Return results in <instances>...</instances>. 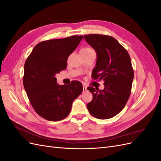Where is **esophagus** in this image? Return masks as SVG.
I'll return each mask as SVG.
<instances>
[{
  "label": "esophagus",
  "mask_w": 161,
  "mask_h": 161,
  "mask_svg": "<svg viewBox=\"0 0 161 161\" xmlns=\"http://www.w3.org/2000/svg\"><path fill=\"white\" fill-rule=\"evenodd\" d=\"M87 90L86 86L85 85H83V92H85Z\"/></svg>",
  "instance_id": "34e87169"
}]
</instances>
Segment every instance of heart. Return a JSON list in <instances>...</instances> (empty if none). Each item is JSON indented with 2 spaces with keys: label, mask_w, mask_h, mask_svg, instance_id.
Instances as JSON below:
<instances>
[{
  "label": "heart",
  "mask_w": 161,
  "mask_h": 161,
  "mask_svg": "<svg viewBox=\"0 0 161 161\" xmlns=\"http://www.w3.org/2000/svg\"><path fill=\"white\" fill-rule=\"evenodd\" d=\"M82 50H91V48H83Z\"/></svg>",
  "instance_id": "heart-1"
}]
</instances>
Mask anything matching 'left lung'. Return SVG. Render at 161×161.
<instances>
[{
  "label": "left lung",
  "instance_id": "1",
  "mask_svg": "<svg viewBox=\"0 0 161 161\" xmlns=\"http://www.w3.org/2000/svg\"><path fill=\"white\" fill-rule=\"evenodd\" d=\"M86 42L97 52V62L92 72L94 80H103V90L89 86L92 101L86 105L95 118L106 119L118 115L129 99L134 70L128 52L111 36L85 35Z\"/></svg>",
  "mask_w": 161,
  "mask_h": 161
}]
</instances>
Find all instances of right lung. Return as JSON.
I'll use <instances>...</instances> for the list:
<instances>
[{
	"instance_id": "obj_1",
	"label": "right lung",
	"mask_w": 161,
	"mask_h": 161,
	"mask_svg": "<svg viewBox=\"0 0 161 161\" xmlns=\"http://www.w3.org/2000/svg\"><path fill=\"white\" fill-rule=\"evenodd\" d=\"M82 36L43 41L37 44L24 66L23 86L36 113L48 121H60L70 114L72 102L83 90L79 81L59 85L56 74L66 69L68 58Z\"/></svg>"
}]
</instances>
